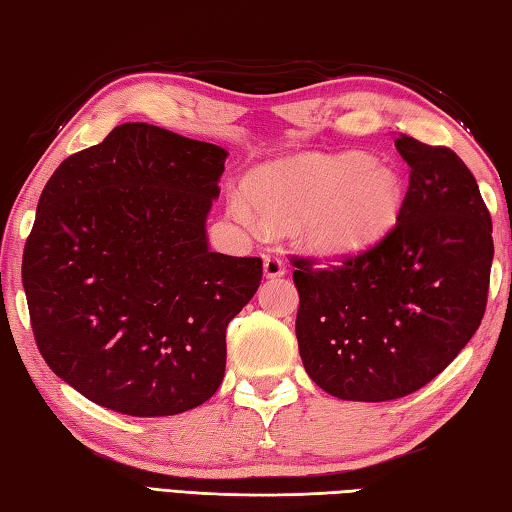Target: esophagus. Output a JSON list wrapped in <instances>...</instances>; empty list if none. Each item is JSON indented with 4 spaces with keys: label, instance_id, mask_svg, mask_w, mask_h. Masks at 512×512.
<instances>
[{
    "label": "esophagus",
    "instance_id": "esophagus-1",
    "mask_svg": "<svg viewBox=\"0 0 512 512\" xmlns=\"http://www.w3.org/2000/svg\"><path fill=\"white\" fill-rule=\"evenodd\" d=\"M263 271L267 278H280L285 276V263L278 254H267L263 260Z\"/></svg>",
    "mask_w": 512,
    "mask_h": 512
}]
</instances>
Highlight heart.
<instances>
[{"label":"heart","mask_w":512,"mask_h":512,"mask_svg":"<svg viewBox=\"0 0 512 512\" xmlns=\"http://www.w3.org/2000/svg\"><path fill=\"white\" fill-rule=\"evenodd\" d=\"M249 198L229 196L238 223H296L300 241L322 258H349L384 241L404 205L400 176L362 154H296L258 168Z\"/></svg>","instance_id":"1"}]
</instances>
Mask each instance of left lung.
I'll return each mask as SVG.
<instances>
[{
    "label": "left lung",
    "instance_id": "8db88e82",
    "mask_svg": "<svg viewBox=\"0 0 512 512\" xmlns=\"http://www.w3.org/2000/svg\"><path fill=\"white\" fill-rule=\"evenodd\" d=\"M411 168L398 225L340 267L294 258L296 338L309 378L333 398L387 402L440 375L482 322L493 223L453 150L400 134Z\"/></svg>",
    "mask_w": 512,
    "mask_h": 512
}]
</instances>
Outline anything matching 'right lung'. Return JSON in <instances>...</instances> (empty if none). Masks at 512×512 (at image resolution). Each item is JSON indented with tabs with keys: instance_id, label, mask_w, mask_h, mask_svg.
Here are the masks:
<instances>
[{
	"instance_id": "1",
	"label": "right lung",
	"mask_w": 512,
	"mask_h": 512,
	"mask_svg": "<svg viewBox=\"0 0 512 512\" xmlns=\"http://www.w3.org/2000/svg\"><path fill=\"white\" fill-rule=\"evenodd\" d=\"M225 159L221 145L123 123L50 176L22 280L41 356L83 398L163 417L221 387L227 325L263 278L260 258L207 243Z\"/></svg>"
}]
</instances>
